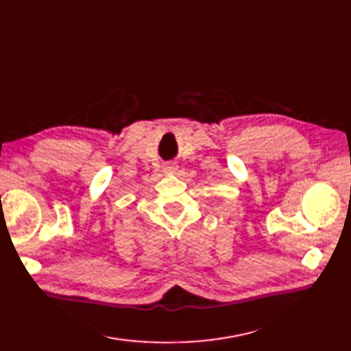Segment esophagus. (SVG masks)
Segmentation results:
<instances>
[{
    "label": "esophagus",
    "instance_id": "34e87169",
    "mask_svg": "<svg viewBox=\"0 0 351 351\" xmlns=\"http://www.w3.org/2000/svg\"><path fill=\"white\" fill-rule=\"evenodd\" d=\"M178 170V166L175 165V163H170V165H166L165 167H163V172L166 173V175H173L175 172Z\"/></svg>",
    "mask_w": 351,
    "mask_h": 351
}]
</instances>
